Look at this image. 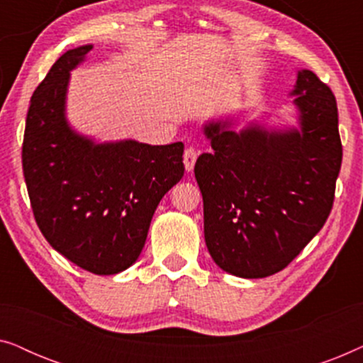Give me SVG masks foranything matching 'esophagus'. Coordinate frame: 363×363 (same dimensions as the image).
Masks as SVG:
<instances>
[{
    "label": "esophagus",
    "instance_id": "1",
    "mask_svg": "<svg viewBox=\"0 0 363 363\" xmlns=\"http://www.w3.org/2000/svg\"><path fill=\"white\" fill-rule=\"evenodd\" d=\"M196 158H198V152H196V148L188 147L186 150H185V153H183V160H185V168H186V172H191V170H193V167H195Z\"/></svg>",
    "mask_w": 363,
    "mask_h": 363
}]
</instances>
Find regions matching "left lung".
<instances>
[{
	"mask_svg": "<svg viewBox=\"0 0 363 363\" xmlns=\"http://www.w3.org/2000/svg\"><path fill=\"white\" fill-rule=\"evenodd\" d=\"M301 128L267 132L228 122L205 125L211 153L195 163L205 241L218 266L257 279L284 269L330 215L342 165L339 113L330 87L297 74Z\"/></svg>",
	"mask_w": 363,
	"mask_h": 363,
	"instance_id": "1",
	"label": "left lung"
}]
</instances>
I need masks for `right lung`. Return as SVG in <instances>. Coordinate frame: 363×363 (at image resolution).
I'll return each mask as SVG.
<instances>
[{
	"instance_id": "add662e5",
	"label": "right lung",
	"mask_w": 363,
	"mask_h": 363,
	"mask_svg": "<svg viewBox=\"0 0 363 363\" xmlns=\"http://www.w3.org/2000/svg\"><path fill=\"white\" fill-rule=\"evenodd\" d=\"M92 46L69 49L31 97L23 173L33 215L57 252L94 274H117L137 261L153 213L182 180L183 143H94L69 128V72Z\"/></svg>"
}]
</instances>
